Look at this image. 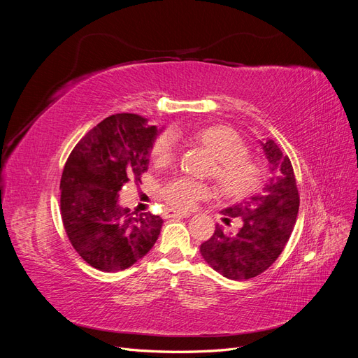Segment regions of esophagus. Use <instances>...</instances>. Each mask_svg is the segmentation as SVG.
Returning a JSON list of instances; mask_svg holds the SVG:
<instances>
[{
    "label": "esophagus",
    "instance_id": "obj_1",
    "mask_svg": "<svg viewBox=\"0 0 358 358\" xmlns=\"http://www.w3.org/2000/svg\"><path fill=\"white\" fill-rule=\"evenodd\" d=\"M167 215L171 216V218H188V216H191L188 212H178V210H169Z\"/></svg>",
    "mask_w": 358,
    "mask_h": 358
}]
</instances>
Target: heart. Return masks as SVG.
I'll use <instances>...</instances> for the list:
<instances>
[{"mask_svg":"<svg viewBox=\"0 0 358 358\" xmlns=\"http://www.w3.org/2000/svg\"><path fill=\"white\" fill-rule=\"evenodd\" d=\"M191 143L203 148L213 158L209 175L218 183L222 196L245 199L251 196L264 179V169L257 159L249 157L248 145L236 129L227 125H204L194 128L188 134ZM150 157L157 166H167L175 158V142L167 134H161L152 145ZM212 188L208 183L175 179L162 188V197L173 209L189 210L197 201L208 199Z\"/></svg>","mask_w":358,"mask_h":358,"instance_id":"b5f03b06","label":"heart"}]
</instances>
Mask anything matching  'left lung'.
I'll use <instances>...</instances> for the list:
<instances>
[{
  "label": "left lung",
  "mask_w": 358,
  "mask_h": 358,
  "mask_svg": "<svg viewBox=\"0 0 358 358\" xmlns=\"http://www.w3.org/2000/svg\"><path fill=\"white\" fill-rule=\"evenodd\" d=\"M268 159L270 178L263 194L222 210L224 221L239 220L236 233L216 225L200 252L210 267L233 280L251 279L272 266L289 239L299 213V189L291 161L272 138L262 142Z\"/></svg>",
  "instance_id": "obj_1"
}]
</instances>
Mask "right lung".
Returning a JSON list of instances; mask_svg holds the SVG:
<instances>
[{
  "mask_svg": "<svg viewBox=\"0 0 358 358\" xmlns=\"http://www.w3.org/2000/svg\"><path fill=\"white\" fill-rule=\"evenodd\" d=\"M133 113L106 117L76 145L61 178V218L73 248L90 266L119 272L143 258L158 239V215L119 206V191L142 182L158 134Z\"/></svg>",
  "mask_w": 358,
  "mask_h": 358,
  "instance_id": "1",
  "label": "right lung"
}]
</instances>
